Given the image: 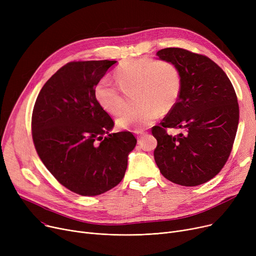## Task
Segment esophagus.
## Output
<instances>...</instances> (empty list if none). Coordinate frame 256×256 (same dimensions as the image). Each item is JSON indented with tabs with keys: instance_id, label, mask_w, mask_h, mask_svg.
I'll return each instance as SVG.
<instances>
[{
	"instance_id": "1",
	"label": "esophagus",
	"mask_w": 256,
	"mask_h": 256,
	"mask_svg": "<svg viewBox=\"0 0 256 256\" xmlns=\"http://www.w3.org/2000/svg\"><path fill=\"white\" fill-rule=\"evenodd\" d=\"M135 134H136V136H137L138 139H141L143 136L146 135V132H143V130H135Z\"/></svg>"
}]
</instances>
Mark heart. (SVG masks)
<instances>
[{
	"label": "heart",
	"instance_id": "obj_1",
	"mask_svg": "<svg viewBox=\"0 0 256 256\" xmlns=\"http://www.w3.org/2000/svg\"><path fill=\"white\" fill-rule=\"evenodd\" d=\"M115 80L102 76L94 88L96 100L106 112L117 115L124 110V92L137 89L136 106L128 109L117 119L118 128L140 130L150 126L160 113L176 106L182 90L178 67L169 61L135 59L120 65Z\"/></svg>",
	"mask_w": 256,
	"mask_h": 256
}]
</instances>
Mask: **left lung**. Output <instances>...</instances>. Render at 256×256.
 Wrapping results in <instances>:
<instances>
[{
	"label": "left lung",
	"mask_w": 256,
	"mask_h": 256,
	"mask_svg": "<svg viewBox=\"0 0 256 256\" xmlns=\"http://www.w3.org/2000/svg\"><path fill=\"white\" fill-rule=\"evenodd\" d=\"M176 64L182 74L178 100L160 126L154 156L164 178L186 186L204 184L225 165L238 124V104L232 82L214 61L180 48L156 52ZM180 128L176 136L166 128Z\"/></svg>",
	"instance_id": "left-lung-1"
}]
</instances>
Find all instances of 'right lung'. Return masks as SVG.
I'll return each instance as SVG.
<instances>
[{"instance_id":"right-lung-1","label":"right lung","mask_w":256,"mask_h":256,"mask_svg":"<svg viewBox=\"0 0 256 256\" xmlns=\"http://www.w3.org/2000/svg\"><path fill=\"white\" fill-rule=\"evenodd\" d=\"M117 61L70 62L40 90L32 114V137L44 166L61 184L96 196L122 180L137 140L110 132L114 121L96 100L94 88Z\"/></svg>"}]
</instances>
